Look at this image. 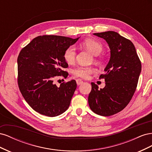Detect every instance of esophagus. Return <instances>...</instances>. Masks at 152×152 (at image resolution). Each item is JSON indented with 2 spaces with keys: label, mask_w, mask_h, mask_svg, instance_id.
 <instances>
[{
  "label": "esophagus",
  "mask_w": 152,
  "mask_h": 152,
  "mask_svg": "<svg viewBox=\"0 0 152 152\" xmlns=\"http://www.w3.org/2000/svg\"><path fill=\"white\" fill-rule=\"evenodd\" d=\"M76 82H77V84L78 85V86H79V85H80V84H82V83H83L84 82V81L82 80H81V79H77L76 80Z\"/></svg>",
  "instance_id": "esophagus-1"
}]
</instances>
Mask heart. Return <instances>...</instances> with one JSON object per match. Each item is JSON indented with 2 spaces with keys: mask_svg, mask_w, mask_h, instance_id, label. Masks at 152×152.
Returning a JSON list of instances; mask_svg holds the SVG:
<instances>
[{
  "mask_svg": "<svg viewBox=\"0 0 152 152\" xmlns=\"http://www.w3.org/2000/svg\"><path fill=\"white\" fill-rule=\"evenodd\" d=\"M81 46L92 54L94 56H98L102 52L103 49V44L99 41L93 39H87L81 43ZM76 56V49L74 46L68 47L63 54V58L65 61L68 64H73L75 61ZM94 61L98 62V59L96 56L94 58ZM96 72L95 68L93 66H77L72 71L73 74L75 77H80L82 79H87Z\"/></svg>",
  "mask_w": 152,
  "mask_h": 152,
  "instance_id": "1",
  "label": "heart"
}]
</instances>
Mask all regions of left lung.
<instances>
[{
	"label": "left lung",
	"instance_id": "left-lung-1",
	"mask_svg": "<svg viewBox=\"0 0 152 152\" xmlns=\"http://www.w3.org/2000/svg\"><path fill=\"white\" fill-rule=\"evenodd\" d=\"M106 40L110 49V58L104 68L105 86L91 82L88 103L92 111L102 116H110L121 112L130 102L136 91L141 64L134 44L117 32L95 33Z\"/></svg>",
	"mask_w": 152,
	"mask_h": 152
}]
</instances>
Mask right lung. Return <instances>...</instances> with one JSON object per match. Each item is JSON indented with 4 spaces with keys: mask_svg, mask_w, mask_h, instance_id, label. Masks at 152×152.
Wrapping results in <instances>:
<instances>
[{
    "mask_svg": "<svg viewBox=\"0 0 152 152\" xmlns=\"http://www.w3.org/2000/svg\"><path fill=\"white\" fill-rule=\"evenodd\" d=\"M80 37L59 35L37 37L23 48L18 57V83L26 102L35 111L48 117L65 112L77 88L75 80L54 84L56 76L65 78L68 67L63 54Z\"/></svg>",
    "mask_w": 152,
    "mask_h": 152,
    "instance_id": "obj_1",
    "label": "right lung"
}]
</instances>
